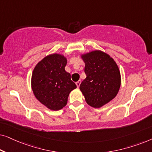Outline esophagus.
<instances>
[{
	"instance_id": "1",
	"label": "esophagus",
	"mask_w": 152,
	"mask_h": 152,
	"mask_svg": "<svg viewBox=\"0 0 152 152\" xmlns=\"http://www.w3.org/2000/svg\"><path fill=\"white\" fill-rule=\"evenodd\" d=\"M80 84H81V80H79V81H77V82H76V85H77V87H80Z\"/></svg>"
}]
</instances>
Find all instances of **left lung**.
<instances>
[{
  "mask_svg": "<svg viewBox=\"0 0 152 152\" xmlns=\"http://www.w3.org/2000/svg\"><path fill=\"white\" fill-rule=\"evenodd\" d=\"M86 78L80 89L86 103L91 107L100 108L117 95L121 85L119 68L113 58L101 50L83 54Z\"/></svg>",
  "mask_w": 152,
  "mask_h": 152,
  "instance_id": "8db88e82",
  "label": "left lung"
}]
</instances>
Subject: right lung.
<instances>
[{
    "mask_svg": "<svg viewBox=\"0 0 152 152\" xmlns=\"http://www.w3.org/2000/svg\"><path fill=\"white\" fill-rule=\"evenodd\" d=\"M67 59L63 55L51 54L41 60L33 70L31 86L36 98L53 111L67 104L70 93L77 88L65 70Z\"/></svg>",
    "mask_w": 152,
    "mask_h": 152,
    "instance_id": "obj_1",
    "label": "right lung"
}]
</instances>
